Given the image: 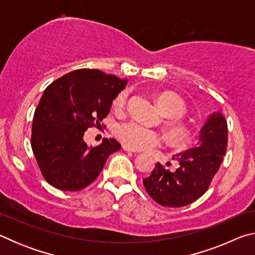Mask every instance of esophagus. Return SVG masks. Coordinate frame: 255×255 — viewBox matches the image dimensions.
Segmentation results:
<instances>
[{
  "mask_svg": "<svg viewBox=\"0 0 255 255\" xmlns=\"http://www.w3.org/2000/svg\"><path fill=\"white\" fill-rule=\"evenodd\" d=\"M123 148H124V150H126V152H129V153H138V150L132 149L127 145H123Z\"/></svg>",
  "mask_w": 255,
  "mask_h": 255,
  "instance_id": "1",
  "label": "esophagus"
}]
</instances>
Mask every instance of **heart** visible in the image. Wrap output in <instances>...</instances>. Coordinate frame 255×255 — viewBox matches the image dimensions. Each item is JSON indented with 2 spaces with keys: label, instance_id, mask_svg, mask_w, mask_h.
<instances>
[{
  "label": "heart",
  "instance_id": "obj_1",
  "mask_svg": "<svg viewBox=\"0 0 255 255\" xmlns=\"http://www.w3.org/2000/svg\"><path fill=\"white\" fill-rule=\"evenodd\" d=\"M129 90H123L114 100L116 109H123L126 105ZM157 103L161 110L169 117L170 137L174 141L183 143L187 139V129L179 122L185 114V103L179 96L172 92H163L157 97ZM116 136L125 145L136 150L149 149L163 143V136L155 129L149 128L138 122L120 124L116 128Z\"/></svg>",
  "mask_w": 255,
  "mask_h": 255
}]
</instances>
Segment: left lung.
<instances>
[{
  "label": "left lung",
  "instance_id": "obj_1",
  "mask_svg": "<svg viewBox=\"0 0 255 255\" xmlns=\"http://www.w3.org/2000/svg\"><path fill=\"white\" fill-rule=\"evenodd\" d=\"M227 148V122L221 112L211 114L202 126L197 147L173 156L175 171L156 163L144 187L153 200L165 207H183L204 195L221 167Z\"/></svg>",
  "mask_w": 255,
  "mask_h": 255
}]
</instances>
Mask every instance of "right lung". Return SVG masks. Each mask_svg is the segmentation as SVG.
Instances as JSON below:
<instances>
[{"mask_svg":"<svg viewBox=\"0 0 255 255\" xmlns=\"http://www.w3.org/2000/svg\"><path fill=\"white\" fill-rule=\"evenodd\" d=\"M126 84L112 74L81 68L47 86L33 115L31 147L50 185L64 191L84 189L122 147L114 138L89 147L83 136L88 128L101 126Z\"/></svg>","mask_w":255,"mask_h":255,"instance_id":"obj_1","label":"right lung"}]
</instances>
